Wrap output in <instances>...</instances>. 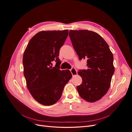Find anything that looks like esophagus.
I'll return each mask as SVG.
<instances>
[{
  "label": "esophagus",
  "mask_w": 132,
  "mask_h": 132,
  "mask_svg": "<svg viewBox=\"0 0 132 132\" xmlns=\"http://www.w3.org/2000/svg\"><path fill=\"white\" fill-rule=\"evenodd\" d=\"M70 71H71V73L72 74V75L75 76L76 75H77V71L76 70V69L75 68H73L70 69Z\"/></svg>",
  "instance_id": "1"
}]
</instances>
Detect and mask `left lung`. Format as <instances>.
<instances>
[{"mask_svg":"<svg viewBox=\"0 0 132 132\" xmlns=\"http://www.w3.org/2000/svg\"><path fill=\"white\" fill-rule=\"evenodd\" d=\"M69 36L79 59H87L88 69L78 71L82 80L77 86L78 94L87 102H96L110 88L115 70L113 54L105 40L94 31L70 30Z\"/></svg>","mask_w":132,"mask_h":132,"instance_id":"left-lung-1","label":"left lung"}]
</instances>
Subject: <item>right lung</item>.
Segmentation results:
<instances>
[{"label":"right lung","mask_w":132,"mask_h":132,"mask_svg":"<svg viewBox=\"0 0 132 132\" xmlns=\"http://www.w3.org/2000/svg\"><path fill=\"white\" fill-rule=\"evenodd\" d=\"M68 35V30L41 31L29 40L23 55V75L32 97L39 103L50 106L62 96L65 85L72 77L69 70L52 67L58 58L60 48Z\"/></svg>","instance_id":"obj_1"}]
</instances>
